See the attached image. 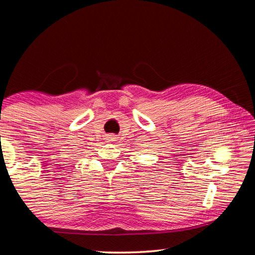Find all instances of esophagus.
Instances as JSON below:
<instances>
[{"label":"esophagus","mask_w":255,"mask_h":255,"mask_svg":"<svg viewBox=\"0 0 255 255\" xmlns=\"http://www.w3.org/2000/svg\"><path fill=\"white\" fill-rule=\"evenodd\" d=\"M109 138H110L109 140H112V139H114V137H112V135H110V137H109Z\"/></svg>","instance_id":"esophagus-1"}]
</instances>
